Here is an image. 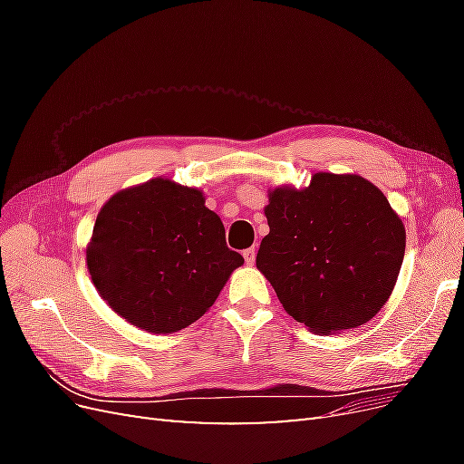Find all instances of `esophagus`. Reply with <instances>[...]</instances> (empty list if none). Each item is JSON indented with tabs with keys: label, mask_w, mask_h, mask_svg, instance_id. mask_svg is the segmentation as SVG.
<instances>
[{
	"label": "esophagus",
	"mask_w": 464,
	"mask_h": 464,
	"mask_svg": "<svg viewBox=\"0 0 464 464\" xmlns=\"http://www.w3.org/2000/svg\"><path fill=\"white\" fill-rule=\"evenodd\" d=\"M244 259L247 265H254L256 263V247H247L244 251Z\"/></svg>",
	"instance_id": "34e87169"
}]
</instances>
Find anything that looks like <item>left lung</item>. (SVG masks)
Instances as JSON below:
<instances>
[{"instance_id": "1", "label": "left lung", "mask_w": 464, "mask_h": 464, "mask_svg": "<svg viewBox=\"0 0 464 464\" xmlns=\"http://www.w3.org/2000/svg\"><path fill=\"white\" fill-rule=\"evenodd\" d=\"M257 269L285 310L317 334L354 329L382 310L404 257V224L356 174L319 172L305 189L278 188Z\"/></svg>"}]
</instances>
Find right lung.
<instances>
[{"mask_svg":"<svg viewBox=\"0 0 464 464\" xmlns=\"http://www.w3.org/2000/svg\"><path fill=\"white\" fill-rule=\"evenodd\" d=\"M242 263L203 193L162 178L116 193L98 213L87 247L98 294L154 334L198 321Z\"/></svg>","mask_w":464,"mask_h":464,"instance_id":"right-lung-1","label":"right lung"}]
</instances>
